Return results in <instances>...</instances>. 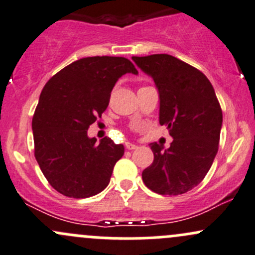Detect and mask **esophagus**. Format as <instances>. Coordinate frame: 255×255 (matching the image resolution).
Segmentation results:
<instances>
[{
	"label": "esophagus",
	"mask_w": 255,
	"mask_h": 255,
	"mask_svg": "<svg viewBox=\"0 0 255 255\" xmlns=\"http://www.w3.org/2000/svg\"><path fill=\"white\" fill-rule=\"evenodd\" d=\"M126 148L129 149V150H133V149H137L138 145H135V144H133V143L127 142V143H126Z\"/></svg>",
	"instance_id": "obj_1"
}]
</instances>
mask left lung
Here are the masks:
<instances>
[{"mask_svg":"<svg viewBox=\"0 0 255 255\" xmlns=\"http://www.w3.org/2000/svg\"><path fill=\"white\" fill-rule=\"evenodd\" d=\"M159 92V123L173 137L168 149L150 143L154 160L142 173L151 191L175 196L190 191L206 176L218 150L222 110L204 74L168 54L133 56Z\"/></svg>","mask_w":255,"mask_h":255,"instance_id":"8db88e82","label":"left lung"}]
</instances>
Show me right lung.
<instances>
[{
  "label": "right lung",
  "instance_id": "add662e5",
  "mask_svg": "<svg viewBox=\"0 0 255 255\" xmlns=\"http://www.w3.org/2000/svg\"><path fill=\"white\" fill-rule=\"evenodd\" d=\"M128 73L138 74L128 59L90 56L65 66L43 87L32 121L34 155L49 184L64 196L86 199L110 184L125 146L107 137L96 143L87 129Z\"/></svg>",
  "mask_w": 255,
  "mask_h": 255
}]
</instances>
